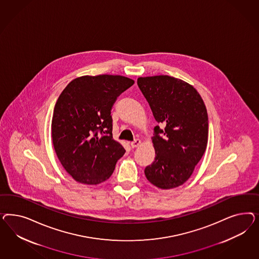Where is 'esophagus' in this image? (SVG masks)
I'll return each mask as SVG.
<instances>
[{"label": "esophagus", "instance_id": "1", "mask_svg": "<svg viewBox=\"0 0 259 259\" xmlns=\"http://www.w3.org/2000/svg\"><path fill=\"white\" fill-rule=\"evenodd\" d=\"M141 143V141H140V140H135V141H132V142L130 143V145H131L132 148H136V147H138Z\"/></svg>", "mask_w": 259, "mask_h": 259}]
</instances>
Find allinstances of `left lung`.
I'll use <instances>...</instances> for the list:
<instances>
[{
    "instance_id": "left-lung-1",
    "label": "left lung",
    "mask_w": 259,
    "mask_h": 259,
    "mask_svg": "<svg viewBox=\"0 0 259 259\" xmlns=\"http://www.w3.org/2000/svg\"><path fill=\"white\" fill-rule=\"evenodd\" d=\"M138 85L159 125L152 138L155 160L146 179L157 188L179 187L188 180L208 142V114L192 85L166 75L138 78Z\"/></svg>"
}]
</instances>
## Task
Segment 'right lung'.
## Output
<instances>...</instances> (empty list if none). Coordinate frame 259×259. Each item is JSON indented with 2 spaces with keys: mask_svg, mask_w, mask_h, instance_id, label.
<instances>
[{
  "mask_svg": "<svg viewBox=\"0 0 259 259\" xmlns=\"http://www.w3.org/2000/svg\"><path fill=\"white\" fill-rule=\"evenodd\" d=\"M133 79L113 75L73 79L56 102L52 141L59 160L80 183L96 185L108 180L125 153L113 140L111 110Z\"/></svg>",
  "mask_w": 259,
  "mask_h": 259,
  "instance_id": "right-lung-1",
  "label": "right lung"
}]
</instances>
